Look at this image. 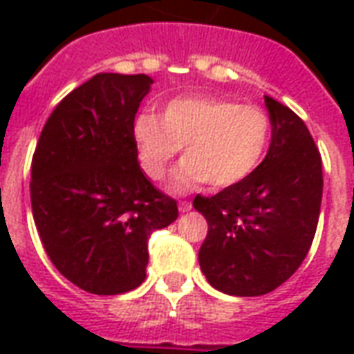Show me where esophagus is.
<instances>
[{
    "label": "esophagus",
    "mask_w": 354,
    "mask_h": 354,
    "mask_svg": "<svg viewBox=\"0 0 354 354\" xmlns=\"http://www.w3.org/2000/svg\"><path fill=\"white\" fill-rule=\"evenodd\" d=\"M178 208H180V212H187V210H192V203L189 201H180Z\"/></svg>",
    "instance_id": "1"
}]
</instances>
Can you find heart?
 Here are the masks:
<instances>
[{
	"label": "heart",
	"mask_w": 354,
	"mask_h": 354,
	"mask_svg": "<svg viewBox=\"0 0 354 354\" xmlns=\"http://www.w3.org/2000/svg\"><path fill=\"white\" fill-rule=\"evenodd\" d=\"M142 169L162 180L185 146V159L172 178V192L185 193L208 184L227 187L252 172L266 153L269 119L258 106L220 96H180L162 115L142 113L132 127Z\"/></svg>",
	"instance_id": "1"
}]
</instances>
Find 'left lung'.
<instances>
[{"label":"left lung","mask_w":354,"mask_h":354,"mask_svg":"<svg viewBox=\"0 0 354 354\" xmlns=\"http://www.w3.org/2000/svg\"><path fill=\"white\" fill-rule=\"evenodd\" d=\"M266 106L271 121L266 159L239 184L193 201L208 223L201 271L230 296H263L288 281L309 252L319 223V147L292 109L271 96Z\"/></svg>","instance_id":"8db88e82"}]
</instances>
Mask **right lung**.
<instances>
[{"label":"right lung","instance_id":"right-lung-1","mask_svg":"<svg viewBox=\"0 0 354 354\" xmlns=\"http://www.w3.org/2000/svg\"><path fill=\"white\" fill-rule=\"evenodd\" d=\"M153 80L96 73L64 96L32 159V212L66 279L96 296L138 288L147 241L178 218L176 201L140 169L132 127Z\"/></svg>","mask_w":354,"mask_h":354}]
</instances>
